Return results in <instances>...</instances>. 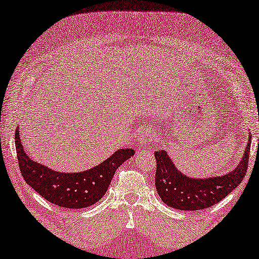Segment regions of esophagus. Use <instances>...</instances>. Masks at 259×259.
<instances>
[{"instance_id": "1", "label": "esophagus", "mask_w": 259, "mask_h": 259, "mask_svg": "<svg viewBox=\"0 0 259 259\" xmlns=\"http://www.w3.org/2000/svg\"><path fill=\"white\" fill-rule=\"evenodd\" d=\"M152 132L151 130L149 128V127H141L138 131V139H139V144L141 147H144V146H148L149 143L152 142Z\"/></svg>"}]
</instances>
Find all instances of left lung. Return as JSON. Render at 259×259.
Segmentation results:
<instances>
[{
  "instance_id": "1",
  "label": "left lung",
  "mask_w": 259,
  "mask_h": 259,
  "mask_svg": "<svg viewBox=\"0 0 259 259\" xmlns=\"http://www.w3.org/2000/svg\"><path fill=\"white\" fill-rule=\"evenodd\" d=\"M251 138L237 168L222 176L193 179L178 169L165 150L155 152L157 160L156 189L167 206L180 210H200L214 206L242 182L248 169Z\"/></svg>"
}]
</instances>
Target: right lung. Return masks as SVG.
Returning a JSON list of instances; mask_svg holds the SVG:
<instances>
[{
    "label": "right lung",
    "mask_w": 259,
    "mask_h": 259,
    "mask_svg": "<svg viewBox=\"0 0 259 259\" xmlns=\"http://www.w3.org/2000/svg\"><path fill=\"white\" fill-rule=\"evenodd\" d=\"M16 148L20 173L26 183L53 205L80 209L94 205L107 192L115 171L134 155L133 149H118L93 168L79 173H61L31 160L16 131Z\"/></svg>",
    "instance_id": "obj_1"
}]
</instances>
